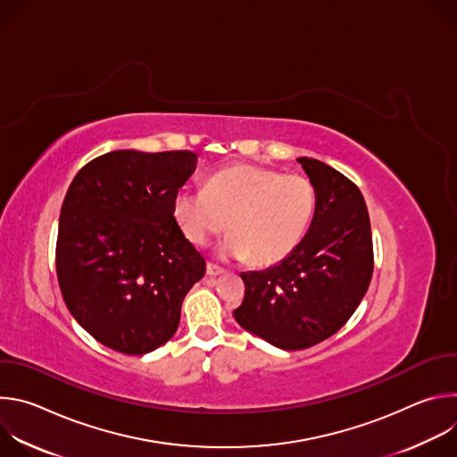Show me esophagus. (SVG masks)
Segmentation results:
<instances>
[{
    "label": "esophagus",
    "mask_w": 457,
    "mask_h": 457,
    "mask_svg": "<svg viewBox=\"0 0 457 457\" xmlns=\"http://www.w3.org/2000/svg\"><path fill=\"white\" fill-rule=\"evenodd\" d=\"M206 273H208V277H219V275H222L224 273V270L222 268H219L217 264H208L206 266Z\"/></svg>",
    "instance_id": "esophagus-1"
}]
</instances>
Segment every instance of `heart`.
Returning <instances> with one entry per match:
<instances>
[{
    "label": "heart",
    "mask_w": 457,
    "mask_h": 457,
    "mask_svg": "<svg viewBox=\"0 0 457 457\" xmlns=\"http://www.w3.org/2000/svg\"><path fill=\"white\" fill-rule=\"evenodd\" d=\"M316 212L314 184L298 173L233 164L219 170L206 187H182L173 197V217L182 235L204 245L231 231L219 245L222 258H249L273 266L303 240Z\"/></svg>",
    "instance_id": "heart-1"
}]
</instances>
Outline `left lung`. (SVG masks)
Masks as SVG:
<instances>
[{
  "label": "left lung",
  "mask_w": 457,
  "mask_h": 457,
  "mask_svg": "<svg viewBox=\"0 0 457 457\" xmlns=\"http://www.w3.org/2000/svg\"><path fill=\"white\" fill-rule=\"evenodd\" d=\"M316 189V212L282 262L240 273L245 296L233 311L242 329L284 349L312 347L338 333L372 277V237L361 191L311 157L296 159Z\"/></svg>",
  "instance_id": "obj_1"
}]
</instances>
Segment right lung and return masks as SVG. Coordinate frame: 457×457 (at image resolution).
I'll use <instances>...</instances> for the list:
<instances>
[{"label":"right lung","mask_w":457,"mask_h":457,"mask_svg":"<svg viewBox=\"0 0 457 457\" xmlns=\"http://www.w3.org/2000/svg\"><path fill=\"white\" fill-rule=\"evenodd\" d=\"M195 168L193 152L117 150L81 168L62 201L55 268L64 303L117 353L164 345L206 273L173 217L175 193Z\"/></svg>","instance_id":"right-lung-1"}]
</instances>
